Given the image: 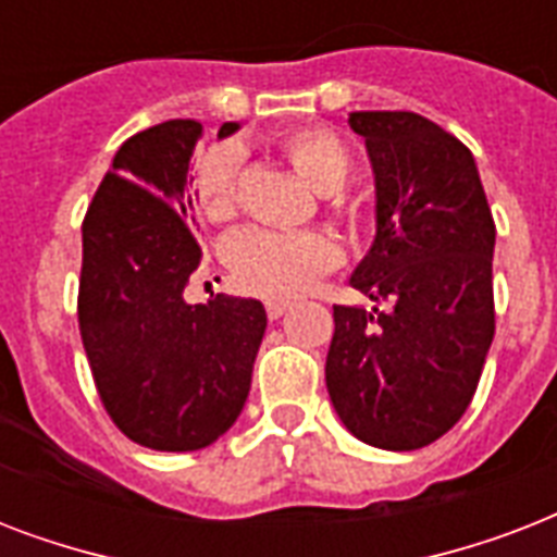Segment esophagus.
<instances>
[{"mask_svg": "<svg viewBox=\"0 0 557 557\" xmlns=\"http://www.w3.org/2000/svg\"><path fill=\"white\" fill-rule=\"evenodd\" d=\"M288 300H269L265 304V314H269V321H277V318H283V314L288 312Z\"/></svg>", "mask_w": 557, "mask_h": 557, "instance_id": "obj_1", "label": "esophagus"}]
</instances>
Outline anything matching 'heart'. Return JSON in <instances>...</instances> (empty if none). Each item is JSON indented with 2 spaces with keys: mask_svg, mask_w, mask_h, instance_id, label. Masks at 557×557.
I'll list each match as a JSON object with an SVG mask.
<instances>
[{
  "mask_svg": "<svg viewBox=\"0 0 557 557\" xmlns=\"http://www.w3.org/2000/svg\"><path fill=\"white\" fill-rule=\"evenodd\" d=\"M292 168L314 190H338L349 178L352 159L347 144L326 126H297L280 138ZM239 164L243 152L236 144L210 147L196 164L193 193L196 208L208 222H231L239 201ZM227 269L236 286L251 295L283 300L304 295L341 262V245L321 231H269L248 227L227 243Z\"/></svg>",
  "mask_w": 557,
  "mask_h": 557,
  "instance_id": "1",
  "label": "heart"
}]
</instances>
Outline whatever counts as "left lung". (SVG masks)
I'll return each mask as SVG.
<instances>
[{
	"instance_id": "obj_1",
	"label": "left lung",
	"mask_w": 557,
	"mask_h": 557,
	"mask_svg": "<svg viewBox=\"0 0 557 557\" xmlns=\"http://www.w3.org/2000/svg\"><path fill=\"white\" fill-rule=\"evenodd\" d=\"M375 173V243L335 306L326 389L367 445L416 450L462 419L494 338V219L466 144L416 112H352Z\"/></svg>"
}]
</instances>
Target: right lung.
<instances>
[{"instance_id":"obj_1","label":"right lung","mask_w":557,"mask_h":557,"mask_svg":"<svg viewBox=\"0 0 557 557\" xmlns=\"http://www.w3.org/2000/svg\"><path fill=\"white\" fill-rule=\"evenodd\" d=\"M199 135L182 117L133 135L83 219L77 321L91 379L117 431L152 450H199L236 422L265 335L260 300L185 304L201 262L187 190Z\"/></svg>"}]
</instances>
